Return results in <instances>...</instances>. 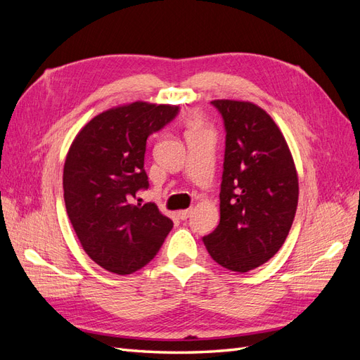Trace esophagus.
Instances as JSON below:
<instances>
[{
	"label": "esophagus",
	"mask_w": 360,
	"mask_h": 360,
	"mask_svg": "<svg viewBox=\"0 0 360 360\" xmlns=\"http://www.w3.org/2000/svg\"><path fill=\"white\" fill-rule=\"evenodd\" d=\"M191 213H192V210L191 209H186V210H181V212H179V217L181 221H186L188 217L191 216Z\"/></svg>",
	"instance_id": "34e87169"
}]
</instances>
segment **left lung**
I'll use <instances>...</instances> for the list:
<instances>
[{
    "label": "left lung",
    "instance_id": "8db88e82",
    "mask_svg": "<svg viewBox=\"0 0 360 360\" xmlns=\"http://www.w3.org/2000/svg\"><path fill=\"white\" fill-rule=\"evenodd\" d=\"M225 127L221 221L202 237L217 264L245 271L284 245L299 200L296 167L271 117L250 102L213 101Z\"/></svg>",
    "mask_w": 360,
    "mask_h": 360
}]
</instances>
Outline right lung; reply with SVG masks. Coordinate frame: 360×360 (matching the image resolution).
<instances>
[{"label":"right lung","instance_id":"right-lung-1","mask_svg":"<svg viewBox=\"0 0 360 360\" xmlns=\"http://www.w3.org/2000/svg\"><path fill=\"white\" fill-rule=\"evenodd\" d=\"M179 111L146 102L112 108L86 123L69 150L63 172L68 216L85 252L112 274L143 269L171 231L172 221L156 204L135 200L150 186L147 138Z\"/></svg>","mask_w":360,"mask_h":360}]
</instances>
